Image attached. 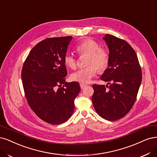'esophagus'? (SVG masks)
<instances>
[{
    "label": "esophagus",
    "mask_w": 157,
    "mask_h": 157,
    "mask_svg": "<svg viewBox=\"0 0 157 157\" xmlns=\"http://www.w3.org/2000/svg\"><path fill=\"white\" fill-rule=\"evenodd\" d=\"M80 88H81V89H83L85 86H86V84H84V83H80Z\"/></svg>",
    "instance_id": "34e87169"
}]
</instances>
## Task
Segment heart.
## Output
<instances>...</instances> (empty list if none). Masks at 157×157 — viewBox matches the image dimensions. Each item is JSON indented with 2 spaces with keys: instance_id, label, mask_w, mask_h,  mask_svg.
Instances as JSON below:
<instances>
[{
  "instance_id": "b5f03b06",
  "label": "heart",
  "mask_w": 157,
  "mask_h": 157,
  "mask_svg": "<svg viewBox=\"0 0 157 157\" xmlns=\"http://www.w3.org/2000/svg\"><path fill=\"white\" fill-rule=\"evenodd\" d=\"M75 48L80 55H88L86 62V65L88 66L73 73L71 75L72 80L88 83L95 77L97 69L99 71H102L109 66L110 59L109 52L105 48L100 47L96 41L86 38L78 44ZM63 62L67 67L71 69H75L77 67L76 58L69 53L65 55Z\"/></svg>"
}]
</instances>
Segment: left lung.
<instances>
[{
    "label": "left lung",
    "instance_id": "left-lung-1",
    "mask_svg": "<svg viewBox=\"0 0 157 157\" xmlns=\"http://www.w3.org/2000/svg\"><path fill=\"white\" fill-rule=\"evenodd\" d=\"M103 40L110 59L101 79L110 85L94 84L91 101L101 117L116 121L127 114L134 104L142 82V69L136 52L126 41L110 34H106Z\"/></svg>",
    "mask_w": 157,
    "mask_h": 157
}]
</instances>
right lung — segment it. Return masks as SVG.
<instances>
[{"label":"right lung","mask_w":157,"mask_h":157,"mask_svg":"<svg viewBox=\"0 0 157 157\" xmlns=\"http://www.w3.org/2000/svg\"><path fill=\"white\" fill-rule=\"evenodd\" d=\"M72 36L51 37L36 44L23 63L21 77L27 102L41 120L52 125L67 121L80 91L77 82H67L63 62Z\"/></svg>","instance_id":"right-lung-1"}]
</instances>
